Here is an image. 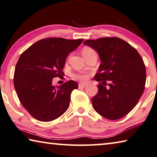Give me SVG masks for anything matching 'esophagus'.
Masks as SVG:
<instances>
[{"label": "esophagus", "instance_id": "34e87169", "mask_svg": "<svg viewBox=\"0 0 157 157\" xmlns=\"http://www.w3.org/2000/svg\"><path fill=\"white\" fill-rule=\"evenodd\" d=\"M86 84H83V83H79L78 84V88H83L86 87Z\"/></svg>", "mask_w": 157, "mask_h": 157}]
</instances>
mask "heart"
<instances>
[{"label": "heart", "mask_w": 157, "mask_h": 157, "mask_svg": "<svg viewBox=\"0 0 157 157\" xmlns=\"http://www.w3.org/2000/svg\"><path fill=\"white\" fill-rule=\"evenodd\" d=\"M92 51H94V50L92 49V48L86 47L83 48L81 52H82V54H83V56L85 58L86 56H87L88 54H90V53H92ZM73 77L75 79H76V80H78V81H82V82H85L88 79L89 74L88 73H86V72H80V73H77V74H74Z\"/></svg>", "instance_id": "b5f03b06"}]
</instances>
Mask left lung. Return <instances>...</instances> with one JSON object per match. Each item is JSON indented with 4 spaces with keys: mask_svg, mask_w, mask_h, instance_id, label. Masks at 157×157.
I'll use <instances>...</instances> for the list:
<instances>
[{
    "mask_svg": "<svg viewBox=\"0 0 157 157\" xmlns=\"http://www.w3.org/2000/svg\"><path fill=\"white\" fill-rule=\"evenodd\" d=\"M97 51L100 60L94 79L98 92L92 98L94 109L109 120L120 119L136 106L145 90L146 69L143 58L129 43L115 37L87 40L83 42Z\"/></svg>",
    "mask_w": 157,
    "mask_h": 157,
    "instance_id": "8db88e82",
    "label": "left lung"
}]
</instances>
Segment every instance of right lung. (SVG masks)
I'll return each instance as SVG.
<instances>
[{"label":"right lung","instance_id":"1","mask_svg":"<svg viewBox=\"0 0 157 157\" xmlns=\"http://www.w3.org/2000/svg\"><path fill=\"white\" fill-rule=\"evenodd\" d=\"M83 40L45 38L21 55L15 67L14 86L21 104L35 119L52 121L67 110L71 93L78 83L71 80L55 87L52 80L63 74L66 58Z\"/></svg>","mask_w":157,"mask_h":157}]
</instances>
